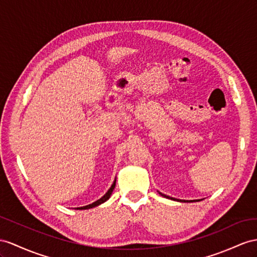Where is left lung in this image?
Returning <instances> with one entry per match:
<instances>
[{
    "instance_id": "1",
    "label": "left lung",
    "mask_w": 257,
    "mask_h": 257,
    "mask_svg": "<svg viewBox=\"0 0 257 257\" xmlns=\"http://www.w3.org/2000/svg\"><path fill=\"white\" fill-rule=\"evenodd\" d=\"M162 196H164V197H167V199H172V200H177V199H174V197H170V196H168V195H165V194H163V193H160ZM177 201H179V200H177ZM181 202H194V201H185V200H182Z\"/></svg>"
}]
</instances>
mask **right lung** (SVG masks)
<instances>
[{"label": "right lung", "instance_id": "add662e5", "mask_svg": "<svg viewBox=\"0 0 257 257\" xmlns=\"http://www.w3.org/2000/svg\"><path fill=\"white\" fill-rule=\"evenodd\" d=\"M115 186H116V180L114 181L113 185H111V187L109 188L108 191H107L106 193H105V194L101 197L100 200H97V201H95L94 203H92V204H89V205H85V206H82V207H77V209H88V208H92V207H95V206H97V205H100V204L104 203L105 201H107V200L109 199V196H110L111 192H113V190H114Z\"/></svg>", "mask_w": 257, "mask_h": 257}]
</instances>
